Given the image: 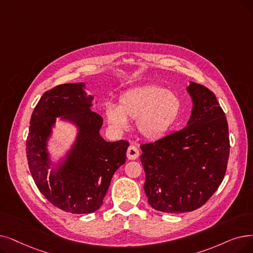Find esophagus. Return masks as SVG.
Listing matches in <instances>:
<instances>
[{
    "label": "esophagus",
    "mask_w": 253,
    "mask_h": 253,
    "mask_svg": "<svg viewBox=\"0 0 253 253\" xmlns=\"http://www.w3.org/2000/svg\"><path fill=\"white\" fill-rule=\"evenodd\" d=\"M139 156V151L134 146H130L127 150V158L129 160H135Z\"/></svg>",
    "instance_id": "esophagus-1"
}]
</instances>
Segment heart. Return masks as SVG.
<instances>
[{
	"mask_svg": "<svg viewBox=\"0 0 253 253\" xmlns=\"http://www.w3.org/2000/svg\"><path fill=\"white\" fill-rule=\"evenodd\" d=\"M182 107L180 97L159 85H145L123 93L119 103H108L104 114L106 122L115 132L129 127L128 119L135 120L137 132L148 140H156L170 130Z\"/></svg>",
	"mask_w": 253,
	"mask_h": 253,
	"instance_id": "heart-1",
	"label": "heart"
}]
</instances>
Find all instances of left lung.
Listing matches in <instances>:
<instances>
[{
  "label": "left lung",
  "mask_w": 253,
  "mask_h": 253,
  "mask_svg": "<svg viewBox=\"0 0 253 253\" xmlns=\"http://www.w3.org/2000/svg\"><path fill=\"white\" fill-rule=\"evenodd\" d=\"M186 90L192 101L186 126L140 146L148 203L164 213L202 207L221 184L229 155L227 121L215 95L192 82Z\"/></svg>",
  "instance_id": "8db88e82"
}]
</instances>
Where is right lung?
Listing matches in <instances>:
<instances>
[{
    "mask_svg": "<svg viewBox=\"0 0 253 253\" xmlns=\"http://www.w3.org/2000/svg\"><path fill=\"white\" fill-rule=\"evenodd\" d=\"M94 103L84 83L60 84L42 95L30 121L27 157L32 177L48 202L73 214H90L101 207L129 146L126 140L111 142L100 135L103 120L92 112ZM57 117L76 129V137L52 161L48 142Z\"/></svg>",
    "mask_w": 253,
    "mask_h": 253,
    "instance_id": "obj_1",
    "label": "right lung"
}]
</instances>
